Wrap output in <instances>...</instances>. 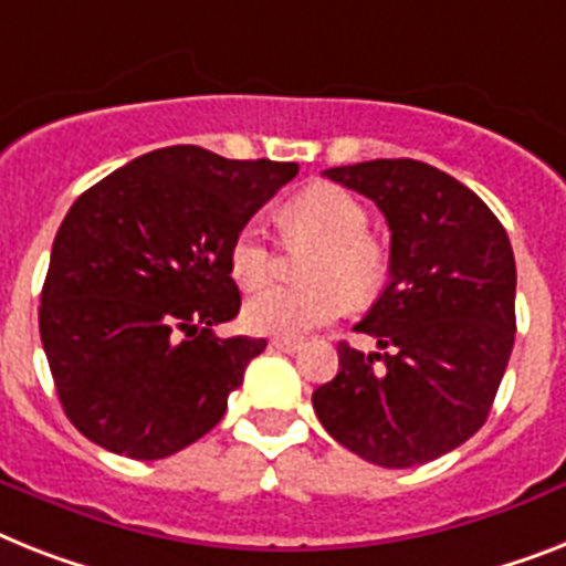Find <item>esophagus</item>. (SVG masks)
Returning a JSON list of instances; mask_svg holds the SVG:
<instances>
[{"instance_id": "34e87169", "label": "esophagus", "mask_w": 566, "mask_h": 566, "mask_svg": "<svg viewBox=\"0 0 566 566\" xmlns=\"http://www.w3.org/2000/svg\"><path fill=\"white\" fill-rule=\"evenodd\" d=\"M272 347L280 349V353H297V349H301L303 344L297 338H274Z\"/></svg>"}]
</instances>
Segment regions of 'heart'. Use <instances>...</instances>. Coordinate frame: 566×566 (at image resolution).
Wrapping results in <instances>:
<instances>
[{
    "mask_svg": "<svg viewBox=\"0 0 566 566\" xmlns=\"http://www.w3.org/2000/svg\"><path fill=\"white\" fill-rule=\"evenodd\" d=\"M283 226L292 242L315 245L301 269L310 286H272L254 294L242 310L251 333L297 338L333 321L344 297L361 303L381 289L385 249L367 233L370 217L353 193L338 185H312L283 205ZM228 272L242 289H260L272 277V245L256 222H245L231 237Z\"/></svg>",
    "mask_w": 566,
    "mask_h": 566,
    "instance_id": "obj_1",
    "label": "heart"
}]
</instances>
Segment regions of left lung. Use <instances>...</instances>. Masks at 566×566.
I'll list each match as a JSON object with an SVG mask.
<instances>
[{
	"label": "left lung",
	"mask_w": 566,
	"mask_h": 566,
	"mask_svg": "<svg viewBox=\"0 0 566 566\" xmlns=\"http://www.w3.org/2000/svg\"><path fill=\"white\" fill-rule=\"evenodd\" d=\"M326 179L378 205L390 280L338 344V376L312 394L326 431L361 460L410 469L454 451L489 419L515 344V254L474 190L413 158L333 167Z\"/></svg>",
	"instance_id": "1"
}]
</instances>
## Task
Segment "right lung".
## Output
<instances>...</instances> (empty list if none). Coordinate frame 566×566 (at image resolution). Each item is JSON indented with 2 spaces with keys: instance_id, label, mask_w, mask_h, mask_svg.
<instances>
[{
  "instance_id": "1",
  "label": "right lung",
  "mask_w": 566,
  "mask_h": 566,
  "mask_svg": "<svg viewBox=\"0 0 566 566\" xmlns=\"http://www.w3.org/2000/svg\"><path fill=\"white\" fill-rule=\"evenodd\" d=\"M297 170L179 144L77 196L51 249L40 338L86 440L165 460L222 419L265 349V338L213 335L240 312L228 245Z\"/></svg>"
}]
</instances>
